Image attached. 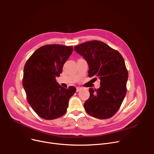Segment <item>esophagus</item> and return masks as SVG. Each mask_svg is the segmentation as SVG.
I'll list each match as a JSON object with an SVG mask.
<instances>
[{
    "label": "esophagus",
    "mask_w": 154,
    "mask_h": 154,
    "mask_svg": "<svg viewBox=\"0 0 154 154\" xmlns=\"http://www.w3.org/2000/svg\"><path fill=\"white\" fill-rule=\"evenodd\" d=\"M81 90H82V87H76V91H77V92H79L80 91H81Z\"/></svg>",
    "instance_id": "1"
}]
</instances>
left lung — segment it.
I'll list each match as a JSON object with an SVG mask.
<instances>
[{
    "mask_svg": "<svg viewBox=\"0 0 154 154\" xmlns=\"http://www.w3.org/2000/svg\"><path fill=\"white\" fill-rule=\"evenodd\" d=\"M74 50L87 62L88 77L100 79L99 88H89L90 97L84 105L85 111L99 119L114 116L127 93L128 74L122 55L98 40L77 45Z\"/></svg>",
    "mask_w": 154,
    "mask_h": 154,
    "instance_id": "obj_1",
    "label": "left lung"
}]
</instances>
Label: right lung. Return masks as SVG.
Segmentation results:
<instances>
[{
  "mask_svg": "<svg viewBox=\"0 0 154 154\" xmlns=\"http://www.w3.org/2000/svg\"><path fill=\"white\" fill-rule=\"evenodd\" d=\"M72 51V46L45 45L32 54L24 66L22 85L27 102L44 119L53 120L66 114L69 99L76 91L74 86H60L55 79Z\"/></svg>",
  "mask_w": 154,
  "mask_h": 154,
  "instance_id": "add662e5",
  "label": "right lung"
}]
</instances>
